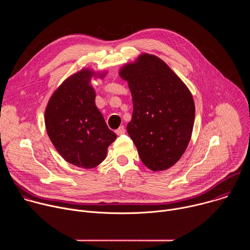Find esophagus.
<instances>
[{
	"label": "esophagus",
	"instance_id": "1",
	"mask_svg": "<svg viewBox=\"0 0 250 250\" xmlns=\"http://www.w3.org/2000/svg\"><path fill=\"white\" fill-rule=\"evenodd\" d=\"M116 132H117V134L118 135H121V134H124L125 132V126L124 125H122V126H120L117 130H116Z\"/></svg>",
	"mask_w": 250,
	"mask_h": 250
}]
</instances>
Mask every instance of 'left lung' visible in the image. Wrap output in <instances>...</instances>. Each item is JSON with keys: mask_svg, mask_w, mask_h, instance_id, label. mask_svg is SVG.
<instances>
[{"mask_svg": "<svg viewBox=\"0 0 250 250\" xmlns=\"http://www.w3.org/2000/svg\"><path fill=\"white\" fill-rule=\"evenodd\" d=\"M132 97L126 129L148 169L172 167L185 152L193 131L195 104L186 84L159 57L142 53L119 71Z\"/></svg>", "mask_w": 250, "mask_h": 250, "instance_id": "1", "label": "left lung"}]
</instances>
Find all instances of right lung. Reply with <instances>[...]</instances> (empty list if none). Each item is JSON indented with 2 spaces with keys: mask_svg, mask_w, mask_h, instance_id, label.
Wrapping results in <instances>:
<instances>
[{
  "mask_svg": "<svg viewBox=\"0 0 250 250\" xmlns=\"http://www.w3.org/2000/svg\"><path fill=\"white\" fill-rule=\"evenodd\" d=\"M105 75L106 71L81 69L61 83L45 108V128L52 145L64 160L77 167L101 164L117 138L96 106L91 84L92 78Z\"/></svg>",
  "mask_w": 250,
  "mask_h": 250,
  "instance_id": "right-lung-1",
  "label": "right lung"
}]
</instances>
